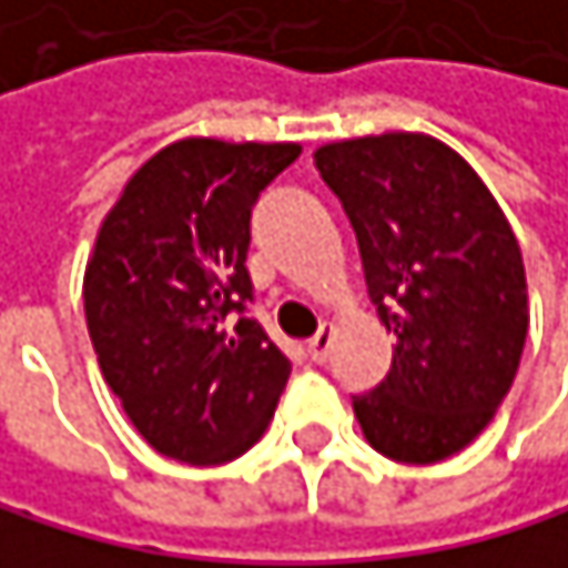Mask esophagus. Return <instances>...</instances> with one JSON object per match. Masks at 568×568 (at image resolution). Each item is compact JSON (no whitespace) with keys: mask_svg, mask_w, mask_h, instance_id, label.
Segmentation results:
<instances>
[{"mask_svg":"<svg viewBox=\"0 0 568 568\" xmlns=\"http://www.w3.org/2000/svg\"><path fill=\"white\" fill-rule=\"evenodd\" d=\"M332 345H335V325H322V332L307 342V358L311 362H328Z\"/></svg>","mask_w":568,"mask_h":568,"instance_id":"34e87169","label":"esophagus"}]
</instances>
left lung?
I'll list each match as a JSON object with an SVG mask.
<instances>
[{
  "instance_id": "obj_1",
  "label": "left lung",
  "mask_w": 568,
  "mask_h": 568,
  "mask_svg": "<svg viewBox=\"0 0 568 568\" xmlns=\"http://www.w3.org/2000/svg\"><path fill=\"white\" fill-rule=\"evenodd\" d=\"M315 165L342 200L393 368L352 409L379 454L437 464L505 403L528 335L521 246L480 175L440 138L328 141Z\"/></svg>"
}]
</instances>
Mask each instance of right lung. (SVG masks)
Masks as SVG:
<instances>
[{
	"label": "right lung",
	"mask_w": 568,
	"mask_h": 568,
	"mask_svg": "<svg viewBox=\"0 0 568 568\" xmlns=\"http://www.w3.org/2000/svg\"><path fill=\"white\" fill-rule=\"evenodd\" d=\"M297 141L182 138L101 220L83 315L104 383L134 430L182 464H226L267 430L291 362L250 318V210Z\"/></svg>",
	"instance_id": "right-lung-1"
}]
</instances>
